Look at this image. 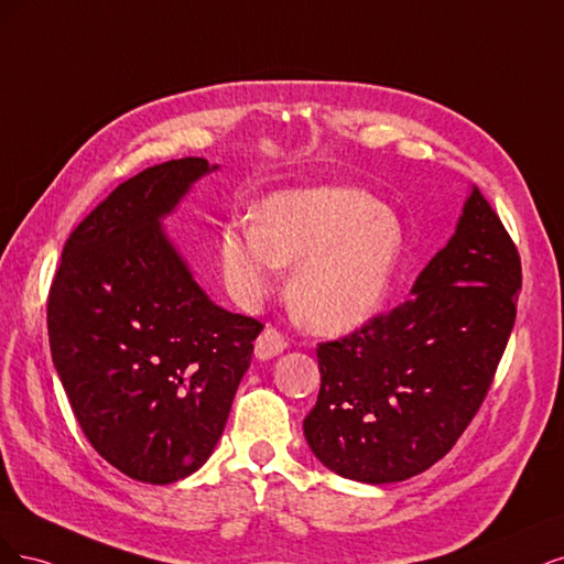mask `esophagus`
<instances>
[{
  "instance_id": "1",
  "label": "esophagus",
  "mask_w": 564,
  "mask_h": 564,
  "mask_svg": "<svg viewBox=\"0 0 564 564\" xmlns=\"http://www.w3.org/2000/svg\"><path fill=\"white\" fill-rule=\"evenodd\" d=\"M288 347L285 337L276 330V328H264L262 335L258 337L256 341V356L260 360H267V358H274L279 354H283V349Z\"/></svg>"
}]
</instances>
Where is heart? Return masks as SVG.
Returning <instances> with one entry per match:
<instances>
[{"label":"heart","mask_w":564,"mask_h":564,"mask_svg":"<svg viewBox=\"0 0 564 564\" xmlns=\"http://www.w3.org/2000/svg\"><path fill=\"white\" fill-rule=\"evenodd\" d=\"M403 248L398 217L351 187L271 194L256 223H231L220 236L227 283L248 306L271 293L281 267L297 264L288 302L321 335L349 333L379 312Z\"/></svg>","instance_id":"heart-1"}]
</instances>
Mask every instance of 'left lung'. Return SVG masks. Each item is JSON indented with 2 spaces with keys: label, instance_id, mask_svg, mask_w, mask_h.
<instances>
[{
  "label": "left lung",
  "instance_id": "left-lung-1",
  "mask_svg": "<svg viewBox=\"0 0 564 564\" xmlns=\"http://www.w3.org/2000/svg\"><path fill=\"white\" fill-rule=\"evenodd\" d=\"M522 288L518 248L478 187L412 300L318 344L304 435L337 476L401 482L454 447L492 387Z\"/></svg>",
  "mask_w": 564,
  "mask_h": 564
}]
</instances>
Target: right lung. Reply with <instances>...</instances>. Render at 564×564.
<instances>
[{
	"instance_id": "add662e5",
	"label": "right lung",
	"mask_w": 564,
	"mask_h": 564,
	"mask_svg": "<svg viewBox=\"0 0 564 564\" xmlns=\"http://www.w3.org/2000/svg\"><path fill=\"white\" fill-rule=\"evenodd\" d=\"M215 169L187 156L126 180L69 234L48 290L53 366L84 435L150 485L206 464L262 333L208 300L161 229Z\"/></svg>"
}]
</instances>
